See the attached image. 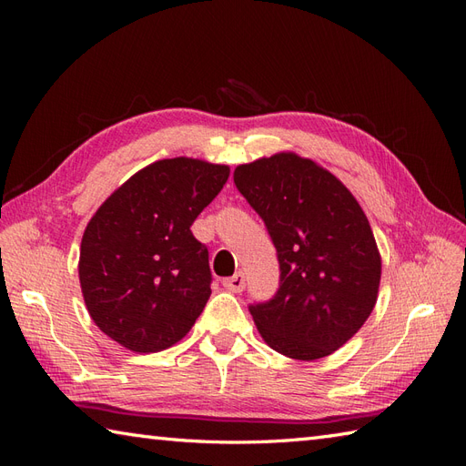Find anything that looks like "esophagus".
<instances>
[{
	"mask_svg": "<svg viewBox=\"0 0 466 466\" xmlns=\"http://www.w3.org/2000/svg\"><path fill=\"white\" fill-rule=\"evenodd\" d=\"M223 288L233 291V293H241L245 289V274L237 272L235 276L223 279Z\"/></svg>",
	"mask_w": 466,
	"mask_h": 466,
	"instance_id": "34e87169",
	"label": "esophagus"
}]
</instances>
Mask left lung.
Instances as JSON below:
<instances>
[{"label": "left lung", "mask_w": 466, "mask_h": 466, "mask_svg": "<svg viewBox=\"0 0 466 466\" xmlns=\"http://www.w3.org/2000/svg\"><path fill=\"white\" fill-rule=\"evenodd\" d=\"M233 180L278 250V293L248 307L262 340L293 360L334 354L377 303L380 255L361 206L340 178L293 151L238 165Z\"/></svg>", "instance_id": "obj_1"}]
</instances>
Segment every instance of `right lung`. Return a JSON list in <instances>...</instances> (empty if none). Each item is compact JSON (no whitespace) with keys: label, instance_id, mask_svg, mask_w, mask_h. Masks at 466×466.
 Listing matches in <instances>:
<instances>
[{"label":"right lung","instance_id":"right-lung-1","mask_svg":"<svg viewBox=\"0 0 466 466\" xmlns=\"http://www.w3.org/2000/svg\"><path fill=\"white\" fill-rule=\"evenodd\" d=\"M229 177L228 165L155 161L89 219L79 284L95 324L122 348L153 354L188 334L211 293L208 248L190 225Z\"/></svg>","mask_w":466,"mask_h":466}]
</instances>
